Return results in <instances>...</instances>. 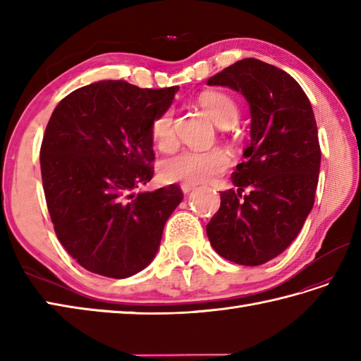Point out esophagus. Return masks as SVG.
I'll list each match as a JSON object with an SVG mask.
<instances>
[{"label":"esophagus","instance_id":"1","mask_svg":"<svg viewBox=\"0 0 361 361\" xmlns=\"http://www.w3.org/2000/svg\"><path fill=\"white\" fill-rule=\"evenodd\" d=\"M194 189H195V185H190V183H183V185H181L183 194H189L190 190H194Z\"/></svg>","mask_w":361,"mask_h":361}]
</instances>
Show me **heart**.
I'll return each instance as SVG.
<instances>
[{"label": "heart", "instance_id": "obj_1", "mask_svg": "<svg viewBox=\"0 0 361 361\" xmlns=\"http://www.w3.org/2000/svg\"><path fill=\"white\" fill-rule=\"evenodd\" d=\"M204 113L219 127L233 126L239 116V106L234 99L220 91H208L198 99ZM152 137L157 147L169 150L175 142L173 111L169 109L152 121ZM231 159L228 152L214 147L209 150H180L164 158L159 164V173L169 183H203L226 171Z\"/></svg>", "mask_w": 361, "mask_h": 361}]
</instances>
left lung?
<instances>
[{
    "mask_svg": "<svg viewBox=\"0 0 361 361\" xmlns=\"http://www.w3.org/2000/svg\"><path fill=\"white\" fill-rule=\"evenodd\" d=\"M250 105V142L231 175L237 188L220 192V209L206 225L221 257L262 265L296 239L315 202L321 150L307 94L286 71L243 59L208 79ZM245 187L250 194L242 196Z\"/></svg>",
    "mask_w": 361,
    "mask_h": 361,
    "instance_id": "8db88e82",
    "label": "left lung"
}]
</instances>
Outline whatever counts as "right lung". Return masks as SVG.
Wrapping results in <instances>:
<instances>
[{"label": "right lung", "mask_w": 361, "mask_h": 361, "mask_svg": "<svg viewBox=\"0 0 361 361\" xmlns=\"http://www.w3.org/2000/svg\"><path fill=\"white\" fill-rule=\"evenodd\" d=\"M180 87L99 80L60 101L46 126L42 180L54 231L85 270L124 279L157 256L178 186L140 190L155 159L152 121Z\"/></svg>", "instance_id": "obj_1"}]
</instances>
